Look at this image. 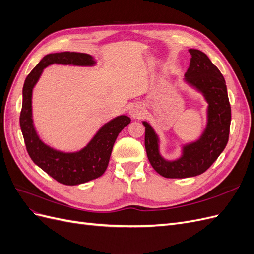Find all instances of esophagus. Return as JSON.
<instances>
[{
    "label": "esophagus",
    "instance_id": "1",
    "mask_svg": "<svg viewBox=\"0 0 254 254\" xmlns=\"http://www.w3.org/2000/svg\"><path fill=\"white\" fill-rule=\"evenodd\" d=\"M144 112V108L143 106L140 104H134L131 106V108L129 110V114L130 117L132 119H139L142 117V114Z\"/></svg>",
    "mask_w": 254,
    "mask_h": 254
}]
</instances>
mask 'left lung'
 I'll return each instance as SVG.
<instances>
[{"instance_id": "1", "label": "left lung", "mask_w": 254, "mask_h": 254, "mask_svg": "<svg viewBox=\"0 0 254 254\" xmlns=\"http://www.w3.org/2000/svg\"><path fill=\"white\" fill-rule=\"evenodd\" d=\"M189 52L191 58L184 80L202 93L207 103L204 131L197 141L183 146L180 158L168 161L160 155V141L155 130L147 122H143L148 160L153 170L165 178L201 175L216 161L229 140L231 107L224 76L204 53L194 49Z\"/></svg>"}]
</instances>
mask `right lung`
Wrapping results in <instances>:
<instances>
[{
	"label": "right lung",
	"mask_w": 254,
	"mask_h": 254,
	"mask_svg": "<svg viewBox=\"0 0 254 254\" xmlns=\"http://www.w3.org/2000/svg\"><path fill=\"white\" fill-rule=\"evenodd\" d=\"M57 64L92 66L96 63L89 54L63 52L44 56L25 79L20 113L21 131L26 150L36 165L56 181L65 186H77L101 177L108 166L111 151L119 133L130 123L127 115L114 118L98 130L86 147L76 152H64L44 144L37 134L33 122V89L47 66Z\"/></svg>",
	"instance_id": "1"
}]
</instances>
